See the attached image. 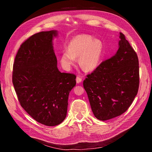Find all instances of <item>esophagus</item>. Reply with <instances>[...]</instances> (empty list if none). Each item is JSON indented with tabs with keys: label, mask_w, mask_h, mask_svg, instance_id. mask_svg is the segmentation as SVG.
I'll list each match as a JSON object with an SVG mask.
<instances>
[{
	"label": "esophagus",
	"mask_w": 152,
	"mask_h": 152,
	"mask_svg": "<svg viewBox=\"0 0 152 152\" xmlns=\"http://www.w3.org/2000/svg\"><path fill=\"white\" fill-rule=\"evenodd\" d=\"M76 82H77V84H79V83H80V82H82V78L80 77H77V78H76Z\"/></svg>",
	"instance_id": "obj_1"
}]
</instances>
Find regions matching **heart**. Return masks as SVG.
<instances>
[{"label":"heart","instance_id":"b5f03b06","mask_svg":"<svg viewBox=\"0 0 152 152\" xmlns=\"http://www.w3.org/2000/svg\"><path fill=\"white\" fill-rule=\"evenodd\" d=\"M68 49L63 50L60 62L63 68L70 70L79 58V64L86 71H93L97 68L103 56L104 45L99 39L88 34L75 35L69 42Z\"/></svg>","mask_w":152,"mask_h":152}]
</instances>
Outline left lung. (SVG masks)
Returning <instances> with one entry per match:
<instances>
[{
  "instance_id": "obj_1",
  "label": "left lung",
  "mask_w": 152,
  "mask_h": 152,
  "mask_svg": "<svg viewBox=\"0 0 152 152\" xmlns=\"http://www.w3.org/2000/svg\"><path fill=\"white\" fill-rule=\"evenodd\" d=\"M119 39L116 54L87 75L83 83L94 115L102 121L125 112L138 91V58L123 34Z\"/></svg>"
}]
</instances>
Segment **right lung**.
Returning <instances> with one entry per match:
<instances>
[{
  "label": "right lung",
  "mask_w": 152,
  "mask_h": 152,
  "mask_svg": "<svg viewBox=\"0 0 152 152\" xmlns=\"http://www.w3.org/2000/svg\"><path fill=\"white\" fill-rule=\"evenodd\" d=\"M56 30L31 36L18 50L13 65L12 83L21 106L34 119L48 126L66 118L69 93L76 76L57 67L53 47Z\"/></svg>",
  "instance_id": "1"
}]
</instances>
